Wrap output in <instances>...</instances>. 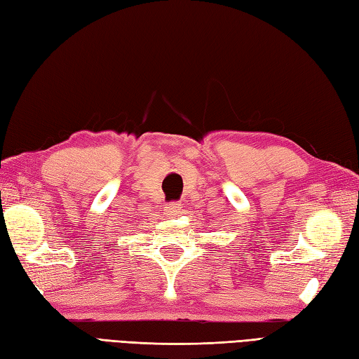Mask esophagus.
Masks as SVG:
<instances>
[{
	"instance_id": "esophagus-1",
	"label": "esophagus",
	"mask_w": 359,
	"mask_h": 359,
	"mask_svg": "<svg viewBox=\"0 0 359 359\" xmlns=\"http://www.w3.org/2000/svg\"><path fill=\"white\" fill-rule=\"evenodd\" d=\"M180 210H182V207H180V203H179V202H170V203L166 205V211L170 212L171 216L179 215Z\"/></svg>"
}]
</instances>
